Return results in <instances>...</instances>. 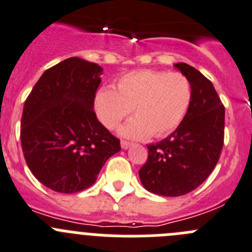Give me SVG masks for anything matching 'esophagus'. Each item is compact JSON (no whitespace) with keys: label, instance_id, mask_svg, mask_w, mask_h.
<instances>
[{"label":"esophagus","instance_id":"34e87169","mask_svg":"<svg viewBox=\"0 0 252 252\" xmlns=\"http://www.w3.org/2000/svg\"><path fill=\"white\" fill-rule=\"evenodd\" d=\"M130 145H131V143L126 142V140H122V142H121L122 149H128V148H130Z\"/></svg>","mask_w":252,"mask_h":252}]
</instances>
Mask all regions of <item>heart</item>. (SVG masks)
<instances>
[{"label":"heart","instance_id":"heart-1","mask_svg":"<svg viewBox=\"0 0 252 252\" xmlns=\"http://www.w3.org/2000/svg\"><path fill=\"white\" fill-rule=\"evenodd\" d=\"M191 97V84L182 73L133 70L119 77L114 88L98 89L93 109L108 129L117 128L133 109L137 118L124 124L119 133L131 139H144L150 134L161 138L184 121Z\"/></svg>","mask_w":252,"mask_h":252}]
</instances>
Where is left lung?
Returning a JSON list of instances; mask_svg holds the SVG:
<instances>
[{
	"label": "left lung",
	"instance_id": "obj_1",
	"mask_svg": "<svg viewBox=\"0 0 252 252\" xmlns=\"http://www.w3.org/2000/svg\"><path fill=\"white\" fill-rule=\"evenodd\" d=\"M191 84V103L180 126L157 144L147 145L139 170L143 187L163 196L196 189L215 168L224 145L225 108L213 83L187 63H176Z\"/></svg>",
	"mask_w": 252,
	"mask_h": 252
}]
</instances>
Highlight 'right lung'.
<instances>
[{
	"instance_id": "1",
	"label": "right lung",
	"mask_w": 252,
	"mask_h": 252,
	"mask_svg": "<svg viewBox=\"0 0 252 252\" xmlns=\"http://www.w3.org/2000/svg\"><path fill=\"white\" fill-rule=\"evenodd\" d=\"M103 68L72 57L41 76L21 119L26 163L44 187L63 194L88 189L121 150V140L97 119L93 98Z\"/></svg>"
}]
</instances>
